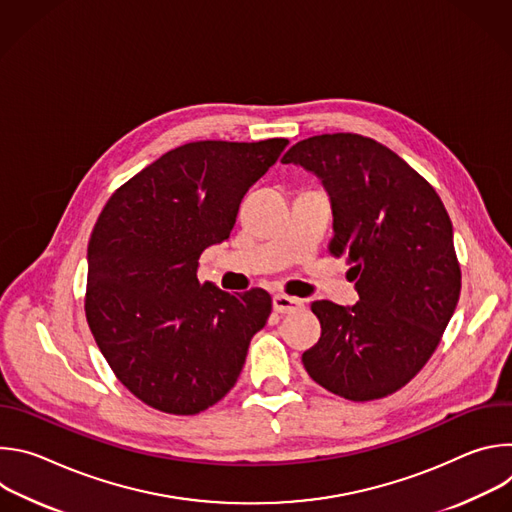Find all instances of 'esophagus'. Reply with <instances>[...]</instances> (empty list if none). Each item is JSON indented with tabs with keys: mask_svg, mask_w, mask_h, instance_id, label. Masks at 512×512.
<instances>
[{
	"mask_svg": "<svg viewBox=\"0 0 512 512\" xmlns=\"http://www.w3.org/2000/svg\"><path fill=\"white\" fill-rule=\"evenodd\" d=\"M302 308H304V300H300V298H291L285 294L273 296V310L279 314H291V312L302 310Z\"/></svg>",
	"mask_w": 512,
	"mask_h": 512,
	"instance_id": "obj_1",
	"label": "esophagus"
}]
</instances>
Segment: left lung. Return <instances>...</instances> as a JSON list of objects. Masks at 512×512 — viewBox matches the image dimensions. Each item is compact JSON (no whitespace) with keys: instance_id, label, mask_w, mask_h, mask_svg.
<instances>
[{"instance_id":"left-lung-1","label":"left lung","mask_w":512,"mask_h":512,"mask_svg":"<svg viewBox=\"0 0 512 512\" xmlns=\"http://www.w3.org/2000/svg\"><path fill=\"white\" fill-rule=\"evenodd\" d=\"M314 172L330 200V253L356 279L352 308L312 304L322 336L302 354L334 395L373 401L405 387L429 360L456 310L462 271L448 210L433 186L383 143L324 133L281 160Z\"/></svg>"}]
</instances>
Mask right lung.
Masks as SVG:
<instances>
[{"label":"right lung","mask_w":512,"mask_h":512,"mask_svg":"<svg viewBox=\"0 0 512 512\" xmlns=\"http://www.w3.org/2000/svg\"><path fill=\"white\" fill-rule=\"evenodd\" d=\"M287 143L180 145L101 210L87 253V322L115 377L145 405L196 415L237 383L271 296L200 283L198 259L229 239L243 196Z\"/></svg>","instance_id":"right-lung-1"}]
</instances>
